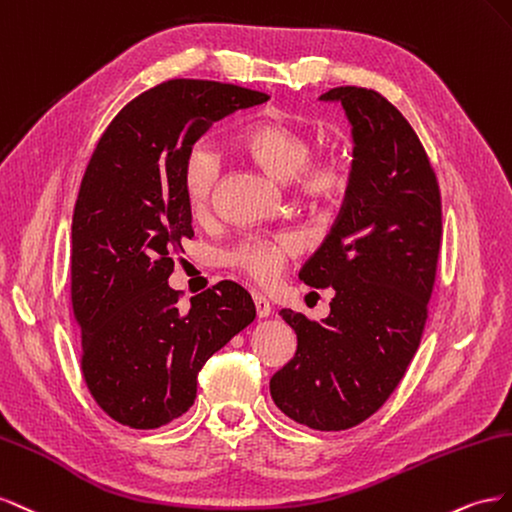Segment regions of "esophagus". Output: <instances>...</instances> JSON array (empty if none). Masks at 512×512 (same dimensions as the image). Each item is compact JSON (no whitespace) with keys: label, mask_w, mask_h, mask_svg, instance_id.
Instances as JSON below:
<instances>
[{"label":"esophagus","mask_w":512,"mask_h":512,"mask_svg":"<svg viewBox=\"0 0 512 512\" xmlns=\"http://www.w3.org/2000/svg\"><path fill=\"white\" fill-rule=\"evenodd\" d=\"M253 302H255V311L259 317H268L272 313V306H270L268 298L264 294H259V291H253Z\"/></svg>","instance_id":"obj_1"}]
</instances>
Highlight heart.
<instances>
[{"label": "heart", "mask_w": 512, "mask_h": 512, "mask_svg": "<svg viewBox=\"0 0 512 512\" xmlns=\"http://www.w3.org/2000/svg\"><path fill=\"white\" fill-rule=\"evenodd\" d=\"M236 148L274 180H291L298 201L313 212L337 206L354 182V169L345 154L313 156L315 141L309 130L281 118H261L244 126L236 135ZM180 178L188 208L193 214H206L221 180V156L210 143L191 145L184 154ZM296 251L298 240L291 233L248 236L231 248L227 259L257 283H272Z\"/></svg>", "instance_id": "b5f03b06"}]
</instances>
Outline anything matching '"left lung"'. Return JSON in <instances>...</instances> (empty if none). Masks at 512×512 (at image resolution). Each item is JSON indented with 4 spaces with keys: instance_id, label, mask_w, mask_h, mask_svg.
<instances>
[{
    "instance_id": "obj_1",
    "label": "left lung",
    "mask_w": 512,
    "mask_h": 512,
    "mask_svg": "<svg viewBox=\"0 0 512 512\" xmlns=\"http://www.w3.org/2000/svg\"><path fill=\"white\" fill-rule=\"evenodd\" d=\"M354 126V182L300 279L334 289L330 315L283 309L296 354L270 379L276 407L317 431L360 425L399 386L429 315L442 248V197L403 113L367 87H332Z\"/></svg>"
}]
</instances>
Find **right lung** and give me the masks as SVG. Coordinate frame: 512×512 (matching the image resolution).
<instances>
[{
	"mask_svg": "<svg viewBox=\"0 0 512 512\" xmlns=\"http://www.w3.org/2000/svg\"><path fill=\"white\" fill-rule=\"evenodd\" d=\"M268 98L221 81H163L115 115L85 167L72 214V313L87 390L124 427L182 416L206 360L255 319L238 283H216L182 311L167 281L195 236L184 154L214 122Z\"/></svg>",
	"mask_w": 512,
	"mask_h": 512,
	"instance_id": "right-lung-1",
	"label": "right lung"
}]
</instances>
